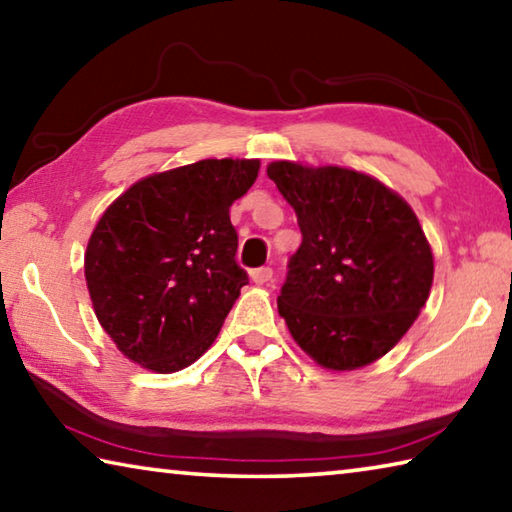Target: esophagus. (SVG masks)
<instances>
[{"label":"esophagus","instance_id":"obj_1","mask_svg":"<svg viewBox=\"0 0 512 512\" xmlns=\"http://www.w3.org/2000/svg\"><path fill=\"white\" fill-rule=\"evenodd\" d=\"M273 280V268L271 266H262V268H255L253 271V282L255 284H271Z\"/></svg>","mask_w":512,"mask_h":512}]
</instances>
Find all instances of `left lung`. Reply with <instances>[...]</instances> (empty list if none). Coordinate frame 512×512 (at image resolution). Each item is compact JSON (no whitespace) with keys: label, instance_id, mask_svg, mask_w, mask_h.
<instances>
[{"label":"left lung","instance_id":"8db88e82","mask_svg":"<svg viewBox=\"0 0 512 512\" xmlns=\"http://www.w3.org/2000/svg\"><path fill=\"white\" fill-rule=\"evenodd\" d=\"M266 173L302 232L277 296L291 336L329 370L384 357L418 318L433 282L418 216L379 180L352 169L280 160Z\"/></svg>","mask_w":512,"mask_h":512}]
</instances>
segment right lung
I'll list each match as a JSON object with an SVG mask.
<instances>
[{"instance_id": "obj_1", "label": "right lung", "mask_w": 512, "mask_h": 512, "mask_svg": "<svg viewBox=\"0 0 512 512\" xmlns=\"http://www.w3.org/2000/svg\"><path fill=\"white\" fill-rule=\"evenodd\" d=\"M259 160H201L126 189L94 228L85 280L101 327L128 359L176 372L210 348L248 284L230 205Z\"/></svg>"}]
</instances>
